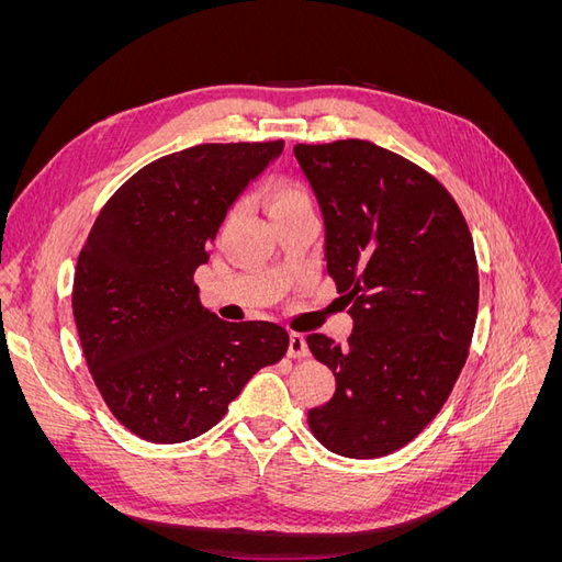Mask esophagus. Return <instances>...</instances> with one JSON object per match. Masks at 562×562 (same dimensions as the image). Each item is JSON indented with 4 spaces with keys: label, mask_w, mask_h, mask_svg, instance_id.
<instances>
[{
    "label": "esophagus",
    "mask_w": 562,
    "mask_h": 562,
    "mask_svg": "<svg viewBox=\"0 0 562 562\" xmlns=\"http://www.w3.org/2000/svg\"><path fill=\"white\" fill-rule=\"evenodd\" d=\"M288 356H291V359H307L310 347H307V339H304V335L291 333V337H288Z\"/></svg>",
    "instance_id": "obj_1"
}]
</instances>
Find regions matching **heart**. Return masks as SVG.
<instances>
[{"label":"heart","mask_w":562,"mask_h":562,"mask_svg":"<svg viewBox=\"0 0 562 562\" xmlns=\"http://www.w3.org/2000/svg\"><path fill=\"white\" fill-rule=\"evenodd\" d=\"M265 203L269 215H281L285 211H293L297 206H307L310 196L297 182L291 180H271L265 187Z\"/></svg>","instance_id":"heart-1"}]
</instances>
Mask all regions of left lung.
Wrapping results in <instances>:
<instances>
[{"label":"left lung","instance_id":"left-lung-1","mask_svg":"<svg viewBox=\"0 0 562 562\" xmlns=\"http://www.w3.org/2000/svg\"><path fill=\"white\" fill-rule=\"evenodd\" d=\"M318 201L326 267L349 304L347 345L310 335L335 394L307 413L330 452L384 457L427 427L464 368L479 314L467 220L434 176L368 140L295 145Z\"/></svg>","mask_w":562,"mask_h":562}]
</instances>
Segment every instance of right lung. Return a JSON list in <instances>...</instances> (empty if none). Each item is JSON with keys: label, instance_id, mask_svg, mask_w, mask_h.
I'll use <instances>...</instances> for the list:
<instances>
[{"label": "right lung", "instance_id": "1", "mask_svg": "<svg viewBox=\"0 0 562 562\" xmlns=\"http://www.w3.org/2000/svg\"><path fill=\"white\" fill-rule=\"evenodd\" d=\"M283 151L274 143L196 145L147 164L98 213L72 285V312L100 396L149 443L209 431L288 333L220 321L194 283L232 203Z\"/></svg>", "mask_w": 562, "mask_h": 562}]
</instances>
